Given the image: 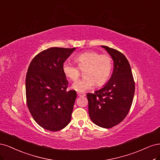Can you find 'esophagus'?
<instances>
[{
  "mask_svg": "<svg viewBox=\"0 0 160 160\" xmlns=\"http://www.w3.org/2000/svg\"><path fill=\"white\" fill-rule=\"evenodd\" d=\"M77 94H78V96H80V97H82V96H86V94H84V93H82V92H77Z\"/></svg>",
  "mask_w": 160,
  "mask_h": 160,
  "instance_id": "34e87169",
  "label": "esophagus"
}]
</instances>
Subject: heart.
Wrapping results in <instances>:
<instances>
[{
	"label": "heart",
	"instance_id": "1",
	"mask_svg": "<svg viewBox=\"0 0 160 160\" xmlns=\"http://www.w3.org/2000/svg\"><path fill=\"white\" fill-rule=\"evenodd\" d=\"M75 61L77 67L69 62L62 64L64 74L72 81H76L80 76V70H84V77L75 82L72 88L78 92H86L96 85L102 86L109 79L112 70V58L108 54H100L96 51H87L77 55Z\"/></svg>",
	"mask_w": 160,
	"mask_h": 160
}]
</instances>
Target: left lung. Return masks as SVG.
Wrapping results in <instances>:
<instances>
[{
  "instance_id": "left-lung-1",
  "label": "left lung",
  "mask_w": 160,
  "mask_h": 160,
  "mask_svg": "<svg viewBox=\"0 0 160 160\" xmlns=\"http://www.w3.org/2000/svg\"><path fill=\"white\" fill-rule=\"evenodd\" d=\"M114 60L111 78L102 89L86 94L88 113L96 125L111 128L120 123L130 110L135 92V82L126 56L120 51L102 46Z\"/></svg>"
}]
</instances>
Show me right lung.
I'll return each mask as SVG.
<instances>
[{"label": "right lung", "instance_id": "obj_1", "mask_svg": "<svg viewBox=\"0 0 160 160\" xmlns=\"http://www.w3.org/2000/svg\"><path fill=\"white\" fill-rule=\"evenodd\" d=\"M76 48L52 47L36 55L26 76L27 104L35 122L46 130L59 131L71 120L76 98L67 91L68 82L62 64Z\"/></svg>", "mask_w": 160, "mask_h": 160}]
</instances>
